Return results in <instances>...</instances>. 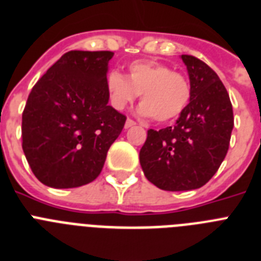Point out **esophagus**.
I'll use <instances>...</instances> for the list:
<instances>
[{
  "label": "esophagus",
  "mask_w": 261,
  "mask_h": 261,
  "mask_svg": "<svg viewBox=\"0 0 261 261\" xmlns=\"http://www.w3.org/2000/svg\"><path fill=\"white\" fill-rule=\"evenodd\" d=\"M135 122L133 119H130V118H127V120H126V123H124V128H130V127H133V126H135Z\"/></svg>",
  "instance_id": "1"
}]
</instances>
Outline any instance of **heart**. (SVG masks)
<instances>
[{"label": "heart", "mask_w": 261, "mask_h": 261, "mask_svg": "<svg viewBox=\"0 0 261 261\" xmlns=\"http://www.w3.org/2000/svg\"><path fill=\"white\" fill-rule=\"evenodd\" d=\"M106 86L114 109L123 110L142 94L143 103L138 113L142 117H154L162 123L176 119L191 98L187 78L155 61L133 62L127 78L114 70L107 75Z\"/></svg>", "instance_id": "heart-1"}]
</instances>
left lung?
<instances>
[{
	"label": "left lung",
	"instance_id": "8db88e82",
	"mask_svg": "<svg viewBox=\"0 0 261 261\" xmlns=\"http://www.w3.org/2000/svg\"><path fill=\"white\" fill-rule=\"evenodd\" d=\"M191 98L176 123L147 131L139 152L144 176L164 191L204 186L224 161L233 128L229 95L218 74L194 56L183 54Z\"/></svg>",
	"mask_w": 261,
	"mask_h": 261
}]
</instances>
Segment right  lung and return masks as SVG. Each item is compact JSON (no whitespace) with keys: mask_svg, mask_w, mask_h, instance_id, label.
I'll use <instances>...</instances> for the list:
<instances>
[{"mask_svg":"<svg viewBox=\"0 0 261 261\" xmlns=\"http://www.w3.org/2000/svg\"><path fill=\"white\" fill-rule=\"evenodd\" d=\"M113 51L71 50L39 78L22 113V150L41 183L74 188L97 179L126 117L109 106Z\"/></svg>","mask_w":261,"mask_h":261,"instance_id":"1","label":"right lung"}]
</instances>
